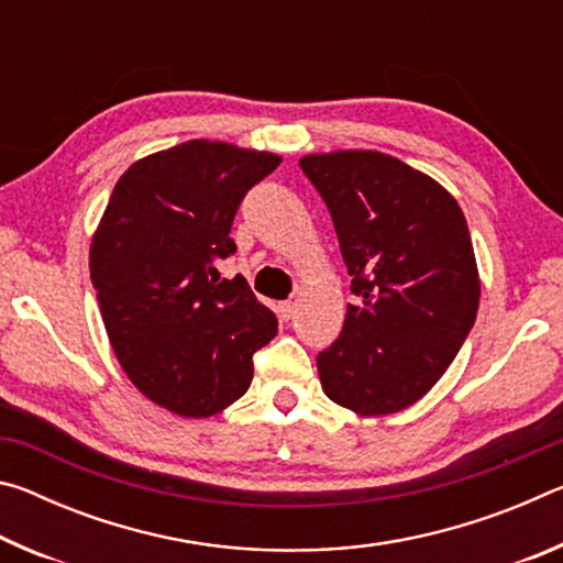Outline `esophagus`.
<instances>
[{"label": "esophagus", "instance_id": "1", "mask_svg": "<svg viewBox=\"0 0 563 563\" xmlns=\"http://www.w3.org/2000/svg\"><path fill=\"white\" fill-rule=\"evenodd\" d=\"M292 310H295V302L292 300H285V302L278 305V312H280L283 320H290L292 318Z\"/></svg>", "mask_w": 563, "mask_h": 563}]
</instances>
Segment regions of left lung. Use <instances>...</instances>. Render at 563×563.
<instances>
[{"label": "left lung", "mask_w": 563, "mask_h": 563, "mask_svg": "<svg viewBox=\"0 0 563 563\" xmlns=\"http://www.w3.org/2000/svg\"><path fill=\"white\" fill-rule=\"evenodd\" d=\"M352 275L340 338L318 355L325 395L393 415L434 387L470 335L479 273L460 203L422 170L377 151L300 158Z\"/></svg>", "instance_id": "8db88e82"}]
</instances>
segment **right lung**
<instances>
[{
	"mask_svg": "<svg viewBox=\"0 0 563 563\" xmlns=\"http://www.w3.org/2000/svg\"><path fill=\"white\" fill-rule=\"evenodd\" d=\"M280 156L186 141L129 166L93 233L89 271L123 373L151 402L211 417L245 395L278 318L243 275L221 278L238 206Z\"/></svg>",
	"mask_w": 563,
	"mask_h": 563,
	"instance_id": "1",
	"label": "right lung"
}]
</instances>
